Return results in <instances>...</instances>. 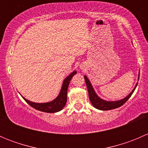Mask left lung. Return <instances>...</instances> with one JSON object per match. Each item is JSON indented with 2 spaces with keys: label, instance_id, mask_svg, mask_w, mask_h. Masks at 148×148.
Instances as JSON below:
<instances>
[{
  "label": "left lung",
  "instance_id": "obj_1",
  "mask_svg": "<svg viewBox=\"0 0 148 148\" xmlns=\"http://www.w3.org/2000/svg\"><path fill=\"white\" fill-rule=\"evenodd\" d=\"M84 79H85V82H86V87H87V89H88L89 97V99H90L91 103H92V105H93L94 107H96L97 109L100 110H113V109L117 108V107H120L122 105H123V104H125L128 99H129V98L132 96V93L134 92L137 85H138V84H137L135 89L132 91V92H131L127 97L124 98L123 99H121V100H119V101H116V102H107V101H104L103 100V99H100V98L97 95V94L95 93V90H94L93 87H92V84H91L90 82H89V80L88 79L87 77H86V76H84Z\"/></svg>",
  "mask_w": 148,
  "mask_h": 148
}]
</instances>
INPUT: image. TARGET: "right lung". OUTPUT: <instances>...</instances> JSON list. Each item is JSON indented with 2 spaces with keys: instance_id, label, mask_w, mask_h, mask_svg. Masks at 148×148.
<instances>
[{
  "instance_id": "add662e5",
  "label": "right lung",
  "mask_w": 148,
  "mask_h": 148,
  "mask_svg": "<svg viewBox=\"0 0 148 148\" xmlns=\"http://www.w3.org/2000/svg\"><path fill=\"white\" fill-rule=\"evenodd\" d=\"M76 74H77V71H73L70 75H69L65 79L63 82V84H62V89H61V92L59 93V96L54 100L52 101V102L47 103H35L30 102V101L25 99L24 97L23 98L30 106L34 107L36 110H39V111L49 113H53L60 111V110H62L64 108V107L66 104V102L67 101V89H68V86L69 84L70 81H71L73 76Z\"/></svg>"
}]
</instances>
